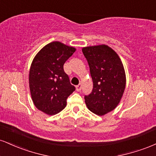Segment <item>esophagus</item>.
Returning a JSON list of instances; mask_svg holds the SVG:
<instances>
[{"instance_id":"34e87169","label":"esophagus","mask_w":156,"mask_h":156,"mask_svg":"<svg viewBox=\"0 0 156 156\" xmlns=\"http://www.w3.org/2000/svg\"><path fill=\"white\" fill-rule=\"evenodd\" d=\"M81 88H82V84L81 83H79L78 86H76V90L78 91V92H80V91L81 90Z\"/></svg>"}]
</instances>
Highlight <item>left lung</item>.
Returning a JSON list of instances; mask_svg holds the SVG:
<instances>
[{
	"instance_id": "left-lung-1",
	"label": "left lung",
	"mask_w": 156,
	"mask_h": 156,
	"mask_svg": "<svg viewBox=\"0 0 156 156\" xmlns=\"http://www.w3.org/2000/svg\"><path fill=\"white\" fill-rule=\"evenodd\" d=\"M88 62L93 81L91 94L85 96L87 108L103 116L115 109L120 102L126 85V76L119 56L106 44L82 48Z\"/></svg>"
}]
</instances>
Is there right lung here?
I'll return each instance as SVG.
<instances>
[{"mask_svg": "<svg viewBox=\"0 0 156 156\" xmlns=\"http://www.w3.org/2000/svg\"><path fill=\"white\" fill-rule=\"evenodd\" d=\"M76 51L55 41L44 46L32 61L28 78L31 99L36 108L48 115L62 112L76 89L63 67Z\"/></svg>", "mask_w": 156, "mask_h": 156, "instance_id": "1", "label": "right lung"}]
</instances>
